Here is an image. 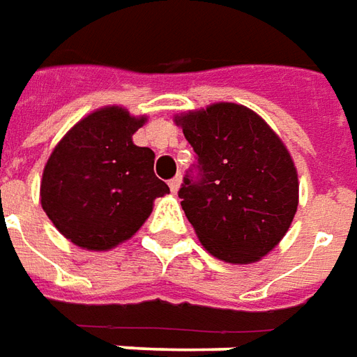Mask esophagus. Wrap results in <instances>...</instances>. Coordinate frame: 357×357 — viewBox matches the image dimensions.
Returning a JSON list of instances; mask_svg holds the SVG:
<instances>
[{"instance_id": "obj_1", "label": "esophagus", "mask_w": 357, "mask_h": 357, "mask_svg": "<svg viewBox=\"0 0 357 357\" xmlns=\"http://www.w3.org/2000/svg\"><path fill=\"white\" fill-rule=\"evenodd\" d=\"M181 183H183V178H181V176H174V178H171V181H169V188H171V192L176 194L178 188H181Z\"/></svg>"}]
</instances>
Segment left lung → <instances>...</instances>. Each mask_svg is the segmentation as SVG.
Listing matches in <instances>:
<instances>
[{
	"label": "left lung",
	"mask_w": 357,
	"mask_h": 357,
	"mask_svg": "<svg viewBox=\"0 0 357 357\" xmlns=\"http://www.w3.org/2000/svg\"><path fill=\"white\" fill-rule=\"evenodd\" d=\"M196 155L178 190L207 252L254 264L287 234L298 209V174L287 146L252 109L213 103L174 117Z\"/></svg>",
	"instance_id": "left-lung-1"
}]
</instances>
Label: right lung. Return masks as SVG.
<instances>
[{
	"instance_id": "1",
	"label": "right lung",
	"mask_w": 357,
	"mask_h": 357,
	"mask_svg": "<svg viewBox=\"0 0 357 357\" xmlns=\"http://www.w3.org/2000/svg\"><path fill=\"white\" fill-rule=\"evenodd\" d=\"M146 117L103 107L78 121L47 159L40 186L45 215L86 250H111L150 217L169 186L153 173L155 153L134 146Z\"/></svg>"
}]
</instances>
